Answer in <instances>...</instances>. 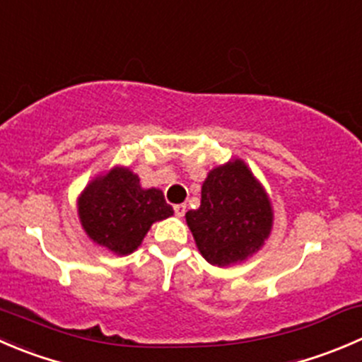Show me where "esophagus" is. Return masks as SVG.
Returning <instances> with one entry per match:
<instances>
[{
  "mask_svg": "<svg viewBox=\"0 0 362 362\" xmlns=\"http://www.w3.org/2000/svg\"><path fill=\"white\" fill-rule=\"evenodd\" d=\"M173 209H175V216H177V217H184V214H185V210H187V206H185L184 203H180V205H175Z\"/></svg>",
  "mask_w": 362,
  "mask_h": 362,
  "instance_id": "1",
  "label": "esophagus"
}]
</instances>
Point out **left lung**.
I'll use <instances>...</instances> for the list:
<instances>
[{
  "mask_svg": "<svg viewBox=\"0 0 362 362\" xmlns=\"http://www.w3.org/2000/svg\"><path fill=\"white\" fill-rule=\"evenodd\" d=\"M185 221L203 258L230 267L251 258L272 231L274 210L265 187L242 159L209 171L202 185V205Z\"/></svg>",
  "mask_w": 362,
  "mask_h": 362,
  "instance_id": "obj_1",
  "label": "left lung"
}]
</instances>
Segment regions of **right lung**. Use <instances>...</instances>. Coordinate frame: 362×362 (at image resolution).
I'll use <instances>...</instances> for the list:
<instances>
[{
    "label": "right lung",
    "mask_w": 362,
    "mask_h": 362,
    "mask_svg": "<svg viewBox=\"0 0 362 362\" xmlns=\"http://www.w3.org/2000/svg\"><path fill=\"white\" fill-rule=\"evenodd\" d=\"M84 233L118 256L141 245L153 223L173 216L160 189H145L131 168L115 166L97 175L77 198Z\"/></svg>",
    "instance_id": "right-lung-1"
}]
</instances>
